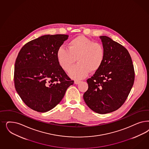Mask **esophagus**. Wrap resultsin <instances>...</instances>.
<instances>
[{
    "label": "esophagus",
    "instance_id": "1",
    "mask_svg": "<svg viewBox=\"0 0 149 149\" xmlns=\"http://www.w3.org/2000/svg\"><path fill=\"white\" fill-rule=\"evenodd\" d=\"M79 82H80V81H74V84H78L79 83Z\"/></svg>",
    "mask_w": 149,
    "mask_h": 149
}]
</instances>
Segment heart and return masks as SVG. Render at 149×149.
Instances as JSON below:
<instances>
[{
    "mask_svg": "<svg viewBox=\"0 0 149 149\" xmlns=\"http://www.w3.org/2000/svg\"><path fill=\"white\" fill-rule=\"evenodd\" d=\"M106 56L104 46L83 36L72 39L68 43V49L60 47L56 52L58 64L67 72L77 59L76 66L72 67L68 74L73 79H81L89 72L98 71L103 65Z\"/></svg>",
    "mask_w": 149,
    "mask_h": 149,
    "instance_id": "obj_1",
    "label": "heart"
}]
</instances>
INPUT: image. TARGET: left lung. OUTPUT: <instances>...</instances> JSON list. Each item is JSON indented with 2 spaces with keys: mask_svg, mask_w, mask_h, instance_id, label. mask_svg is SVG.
<instances>
[{
  "mask_svg": "<svg viewBox=\"0 0 149 149\" xmlns=\"http://www.w3.org/2000/svg\"><path fill=\"white\" fill-rule=\"evenodd\" d=\"M106 50L101 68L88 78L83 95L93 111L105 114L117 110L125 103L134 82L135 72L128 51L107 36H100Z\"/></svg>",
  "mask_w": 149,
  "mask_h": 149,
  "instance_id": "8db88e82",
  "label": "left lung"
}]
</instances>
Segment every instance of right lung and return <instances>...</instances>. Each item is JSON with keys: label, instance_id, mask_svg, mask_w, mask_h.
I'll return each mask as SVG.
<instances>
[{"label": "right lung", "instance_id": "obj_1", "mask_svg": "<svg viewBox=\"0 0 149 149\" xmlns=\"http://www.w3.org/2000/svg\"><path fill=\"white\" fill-rule=\"evenodd\" d=\"M68 37L66 34L45 35L26 44L16 59L14 84L24 104L45 112L62 100L74 83L60 67L56 52Z\"/></svg>", "mask_w": 149, "mask_h": 149}]
</instances>
